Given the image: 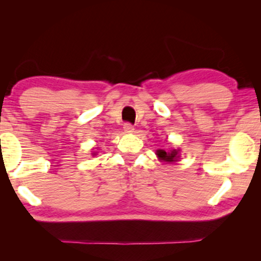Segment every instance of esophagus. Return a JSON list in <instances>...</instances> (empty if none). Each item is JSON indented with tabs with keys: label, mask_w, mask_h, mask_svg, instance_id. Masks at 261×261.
Segmentation results:
<instances>
[{
	"label": "esophagus",
	"mask_w": 261,
	"mask_h": 261,
	"mask_svg": "<svg viewBox=\"0 0 261 261\" xmlns=\"http://www.w3.org/2000/svg\"><path fill=\"white\" fill-rule=\"evenodd\" d=\"M123 129L125 132H127V134H130V132L134 131V125H132V124H130V123H125V124H124Z\"/></svg>",
	"instance_id": "obj_1"
}]
</instances>
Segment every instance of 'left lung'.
Here are the masks:
<instances>
[{
    "label": "left lung",
    "instance_id": "left-lung-1",
    "mask_svg": "<svg viewBox=\"0 0 261 261\" xmlns=\"http://www.w3.org/2000/svg\"><path fill=\"white\" fill-rule=\"evenodd\" d=\"M178 152H179V150H176V149L170 150V151H164V150L160 149V150H157L156 155H157V157H159V160L164 161V162L171 163V162H176V161L178 160V157H179Z\"/></svg>",
    "mask_w": 261,
    "mask_h": 261
}]
</instances>
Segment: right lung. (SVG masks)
<instances>
[{
  "label": "right lung",
  "instance_id": "right-lung-1",
  "mask_svg": "<svg viewBox=\"0 0 261 261\" xmlns=\"http://www.w3.org/2000/svg\"><path fill=\"white\" fill-rule=\"evenodd\" d=\"M92 155H93V156H94V155H97V152H94V151H93V153H92Z\"/></svg>",
  "mask_w": 261,
  "mask_h": 261
}]
</instances>
